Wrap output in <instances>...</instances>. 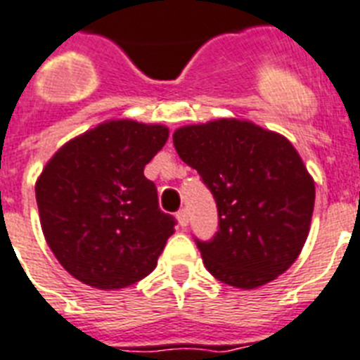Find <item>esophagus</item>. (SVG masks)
<instances>
[{
  "label": "esophagus",
  "instance_id": "esophagus-1",
  "mask_svg": "<svg viewBox=\"0 0 360 360\" xmlns=\"http://www.w3.org/2000/svg\"><path fill=\"white\" fill-rule=\"evenodd\" d=\"M176 219H178V225L182 226H188V212H186V210H180V212H178L176 214Z\"/></svg>",
  "mask_w": 360,
  "mask_h": 360
}]
</instances>
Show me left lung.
I'll return each instance as SVG.
<instances>
[{"instance_id":"1","label":"left lung","mask_w":360,"mask_h":360,"mask_svg":"<svg viewBox=\"0 0 360 360\" xmlns=\"http://www.w3.org/2000/svg\"><path fill=\"white\" fill-rule=\"evenodd\" d=\"M172 143L217 204L219 230L212 240H195L206 269L243 290L286 271L307 241L316 197L294 145L238 119L184 126Z\"/></svg>"}]
</instances>
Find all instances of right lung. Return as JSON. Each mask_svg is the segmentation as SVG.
I'll return each mask as SVG.
<instances>
[{"label": "right lung", "instance_id": "obj_1", "mask_svg": "<svg viewBox=\"0 0 360 360\" xmlns=\"http://www.w3.org/2000/svg\"><path fill=\"white\" fill-rule=\"evenodd\" d=\"M162 124L109 120L53 154L37 180L40 225L72 277L119 290L154 271L174 217L160 210L145 165L162 150Z\"/></svg>", "mask_w": 360, "mask_h": 360}]
</instances>
